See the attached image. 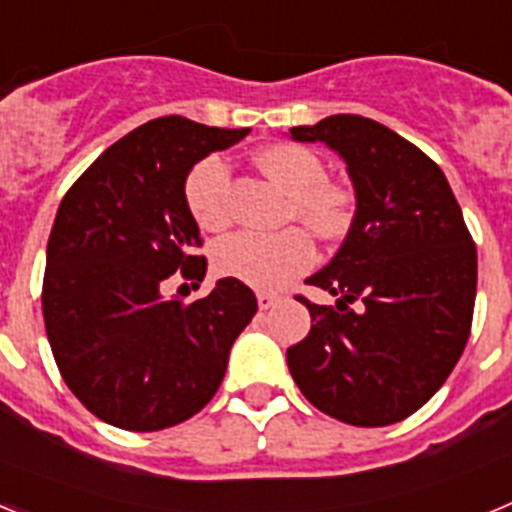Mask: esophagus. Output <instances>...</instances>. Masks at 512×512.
<instances>
[{
  "instance_id": "1",
  "label": "esophagus",
  "mask_w": 512,
  "mask_h": 512,
  "mask_svg": "<svg viewBox=\"0 0 512 512\" xmlns=\"http://www.w3.org/2000/svg\"><path fill=\"white\" fill-rule=\"evenodd\" d=\"M256 302H259L261 310H271V307L279 302V295H274V292H259V295H256Z\"/></svg>"
}]
</instances>
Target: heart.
Masks as SVG:
<instances>
[{"label": "heart", "instance_id": "heart-1", "mask_svg": "<svg viewBox=\"0 0 512 512\" xmlns=\"http://www.w3.org/2000/svg\"><path fill=\"white\" fill-rule=\"evenodd\" d=\"M259 169L289 194L287 215L297 217L315 235L336 241L354 223V192L325 179V164L315 151L297 143H277L256 156ZM230 166L223 156H205L184 179V202L202 230L228 225ZM315 261V243L302 228L277 233L238 230L215 246V269L223 277L256 289H279Z\"/></svg>", "mask_w": 512, "mask_h": 512}]
</instances>
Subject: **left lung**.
I'll use <instances>...</instances> for the list:
<instances>
[{
    "label": "left lung",
    "mask_w": 512,
    "mask_h": 512,
    "mask_svg": "<svg viewBox=\"0 0 512 512\" xmlns=\"http://www.w3.org/2000/svg\"><path fill=\"white\" fill-rule=\"evenodd\" d=\"M346 161L356 215L341 251L307 284L338 297L315 305L312 328L287 348L302 395L330 418L377 428L431 400L472 330L477 246L436 161L359 115L289 130Z\"/></svg>",
    "instance_id": "1"
}]
</instances>
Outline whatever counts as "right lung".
<instances>
[{
  "instance_id": "1",
  "label": "right lung",
  "mask_w": 512,
  "mask_h": 512,
  "mask_svg": "<svg viewBox=\"0 0 512 512\" xmlns=\"http://www.w3.org/2000/svg\"><path fill=\"white\" fill-rule=\"evenodd\" d=\"M246 135L158 117L107 148L61 200L45 256V333L63 382L104 423L148 433L200 413L259 310L235 279L189 305L164 297L171 274L200 287L207 271L184 202L189 169Z\"/></svg>"
}]
</instances>
